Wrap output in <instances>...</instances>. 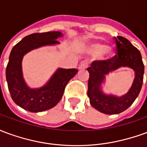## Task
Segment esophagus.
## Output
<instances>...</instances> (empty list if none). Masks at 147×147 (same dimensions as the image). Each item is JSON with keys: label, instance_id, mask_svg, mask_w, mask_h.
Masks as SVG:
<instances>
[{"label": "esophagus", "instance_id": "esophagus-1", "mask_svg": "<svg viewBox=\"0 0 147 147\" xmlns=\"http://www.w3.org/2000/svg\"><path fill=\"white\" fill-rule=\"evenodd\" d=\"M88 66V63L87 62H82L81 64L80 65V67H79V69L80 70H83V69H86V67Z\"/></svg>", "mask_w": 147, "mask_h": 147}]
</instances>
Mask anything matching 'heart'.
Instances as JSON below:
<instances>
[{"label": "heart", "instance_id": "1", "mask_svg": "<svg viewBox=\"0 0 147 147\" xmlns=\"http://www.w3.org/2000/svg\"><path fill=\"white\" fill-rule=\"evenodd\" d=\"M90 53L97 55L99 60H109L114 55L113 49L102 43H94L89 48Z\"/></svg>", "mask_w": 147, "mask_h": 147}]
</instances>
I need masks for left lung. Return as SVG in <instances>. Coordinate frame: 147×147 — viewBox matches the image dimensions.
Returning <instances> with one entry per match:
<instances>
[{"label": "left lung", "instance_id": "1", "mask_svg": "<svg viewBox=\"0 0 147 147\" xmlns=\"http://www.w3.org/2000/svg\"><path fill=\"white\" fill-rule=\"evenodd\" d=\"M117 55L106 61H94L87 68L90 77L87 95L94 108L105 114H118L128 109L141 90L143 82L144 64L139 49L125 38L114 37ZM120 67H128L135 71V80L126 95L121 97L107 96L100 90L105 76Z\"/></svg>", "mask_w": 147, "mask_h": 147}]
</instances>
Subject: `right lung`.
<instances>
[{
  "instance_id": "obj_1",
  "label": "right lung",
  "mask_w": 147,
  "mask_h": 147,
  "mask_svg": "<svg viewBox=\"0 0 147 147\" xmlns=\"http://www.w3.org/2000/svg\"><path fill=\"white\" fill-rule=\"evenodd\" d=\"M60 31L34 33L27 35L12 48L6 67L8 90L14 102L25 110L38 113L54 107L61 101L65 86L78 70L59 68L48 83L38 89H31L25 83L22 72V60L28 52L42 46L56 45Z\"/></svg>"
}]
</instances>
